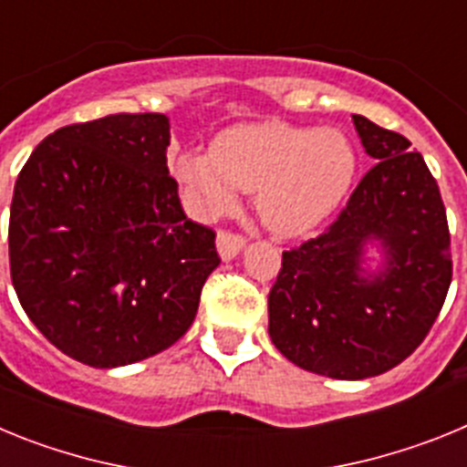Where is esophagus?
Wrapping results in <instances>:
<instances>
[{
	"label": "esophagus",
	"mask_w": 467,
	"mask_h": 467,
	"mask_svg": "<svg viewBox=\"0 0 467 467\" xmlns=\"http://www.w3.org/2000/svg\"><path fill=\"white\" fill-rule=\"evenodd\" d=\"M243 247H245V238L238 236V234H229V231H220L217 234V253H220V257L224 262L238 257Z\"/></svg>",
	"instance_id": "obj_1"
}]
</instances>
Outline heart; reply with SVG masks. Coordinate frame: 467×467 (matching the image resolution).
Masks as SVG:
<instances>
[{"label":"heart","instance_id":"b5f03b06","mask_svg":"<svg viewBox=\"0 0 467 467\" xmlns=\"http://www.w3.org/2000/svg\"><path fill=\"white\" fill-rule=\"evenodd\" d=\"M358 154L337 128L245 123L189 150L175 163L189 210L201 220L229 213L238 189L254 192L259 217L278 236H301L323 224L353 187Z\"/></svg>","mask_w":467,"mask_h":467}]
</instances>
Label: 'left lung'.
<instances>
[{"label":"left lung","instance_id":"1","mask_svg":"<svg viewBox=\"0 0 467 467\" xmlns=\"http://www.w3.org/2000/svg\"><path fill=\"white\" fill-rule=\"evenodd\" d=\"M377 166L339 220L296 250L269 295V334L296 367L358 381L410 358L442 311L451 283L449 226L426 161L400 133L353 114ZM382 262L367 270L366 247Z\"/></svg>","mask_w":467,"mask_h":467}]
</instances>
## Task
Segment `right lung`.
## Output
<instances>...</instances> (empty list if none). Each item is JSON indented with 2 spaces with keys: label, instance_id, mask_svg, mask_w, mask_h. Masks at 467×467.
I'll list each match as a JSON object with an SVG mask.
<instances>
[{
  "label": "right lung",
  "instance_id": "add662e5",
  "mask_svg": "<svg viewBox=\"0 0 467 467\" xmlns=\"http://www.w3.org/2000/svg\"><path fill=\"white\" fill-rule=\"evenodd\" d=\"M166 114L48 135L16 180L8 262L20 306L57 350L100 369L175 344L220 266L168 172Z\"/></svg>",
  "mask_w": 467,
  "mask_h": 467
}]
</instances>
